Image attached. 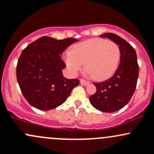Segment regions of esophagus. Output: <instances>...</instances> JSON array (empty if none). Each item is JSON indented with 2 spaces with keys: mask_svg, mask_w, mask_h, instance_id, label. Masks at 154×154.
Wrapping results in <instances>:
<instances>
[{
  "mask_svg": "<svg viewBox=\"0 0 154 154\" xmlns=\"http://www.w3.org/2000/svg\"><path fill=\"white\" fill-rule=\"evenodd\" d=\"M80 83L82 84L83 85H89V84H90L89 82L87 81V80H83V79H80Z\"/></svg>",
  "mask_w": 154,
  "mask_h": 154,
  "instance_id": "esophagus-1",
  "label": "esophagus"
}]
</instances>
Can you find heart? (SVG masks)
<instances>
[{"mask_svg": "<svg viewBox=\"0 0 154 154\" xmlns=\"http://www.w3.org/2000/svg\"><path fill=\"white\" fill-rule=\"evenodd\" d=\"M120 48L116 43L105 39L85 40L73 46L65 60L73 75L82 70L84 63L92 79L103 81L115 73L120 60Z\"/></svg>", "mask_w": 154, "mask_h": 154, "instance_id": "1", "label": "heart"}]
</instances>
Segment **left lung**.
I'll return each mask as SVG.
<instances>
[{"label": "left lung", "mask_w": 154, "mask_h": 154, "mask_svg": "<svg viewBox=\"0 0 154 154\" xmlns=\"http://www.w3.org/2000/svg\"><path fill=\"white\" fill-rule=\"evenodd\" d=\"M119 45L120 63L114 76L103 82H94L97 91L89 97L91 105L102 112H114L131 99L139 76V65L134 48L124 39L113 33L100 35Z\"/></svg>", "instance_id": "obj_1"}]
</instances>
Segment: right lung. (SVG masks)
<instances>
[{
    "mask_svg": "<svg viewBox=\"0 0 154 154\" xmlns=\"http://www.w3.org/2000/svg\"><path fill=\"white\" fill-rule=\"evenodd\" d=\"M77 41L72 38L56 40L43 36L23 50L16 74L23 95L31 106L42 111L54 109L79 85L77 79L63 77L66 65L61 58L65 49Z\"/></svg>",
    "mask_w": 154,
    "mask_h": 154,
    "instance_id": "obj_1",
    "label": "right lung"
}]
</instances>
